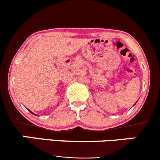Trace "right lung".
<instances>
[{
  "instance_id": "obj_1",
  "label": "right lung",
  "mask_w": 160,
  "mask_h": 160,
  "mask_svg": "<svg viewBox=\"0 0 160 160\" xmlns=\"http://www.w3.org/2000/svg\"><path fill=\"white\" fill-rule=\"evenodd\" d=\"M29 111H30V110H29ZM30 112H31V111H30ZM31 113H32V114H33V115H34V113H33V112H31Z\"/></svg>"
}]
</instances>
